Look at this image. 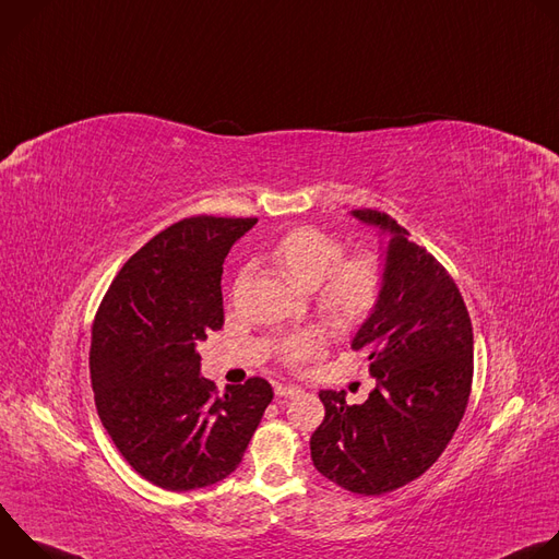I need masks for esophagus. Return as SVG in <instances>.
Segmentation results:
<instances>
[{"instance_id":"1","label":"esophagus","mask_w":559,"mask_h":559,"mask_svg":"<svg viewBox=\"0 0 559 559\" xmlns=\"http://www.w3.org/2000/svg\"><path fill=\"white\" fill-rule=\"evenodd\" d=\"M302 389L300 386H296V384H278L276 386V395L278 397H294V395H298Z\"/></svg>"}]
</instances>
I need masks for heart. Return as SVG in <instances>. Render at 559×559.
<instances>
[{"label": "heart", "mask_w": 559, "mask_h": 559, "mask_svg": "<svg viewBox=\"0 0 559 559\" xmlns=\"http://www.w3.org/2000/svg\"><path fill=\"white\" fill-rule=\"evenodd\" d=\"M278 272L298 289L318 292V305L336 325H356L373 309L382 272L373 257L360 254L347 261L343 248L330 234L298 227L281 236L270 252ZM321 347V336L302 332L283 343V356L298 360Z\"/></svg>", "instance_id": "1"}]
</instances>
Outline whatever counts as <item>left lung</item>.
Wrapping results in <instances>:
<instances>
[{
  "label": "left lung",
  "instance_id": "8db88e82",
  "mask_svg": "<svg viewBox=\"0 0 559 559\" xmlns=\"http://www.w3.org/2000/svg\"><path fill=\"white\" fill-rule=\"evenodd\" d=\"M386 236L373 309L352 338L369 356L376 386L362 405L323 389L325 420L309 440L318 473L334 485L382 496L420 477L453 438L471 391L473 328L447 270L391 216L352 210Z\"/></svg>",
  "mask_w": 559,
  "mask_h": 559
}]
</instances>
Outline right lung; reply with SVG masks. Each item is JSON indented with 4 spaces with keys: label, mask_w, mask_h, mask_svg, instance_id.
Wrapping results in <instances>:
<instances>
[{
    "label": "right lung",
    "mask_w": 559,
    "mask_h": 559,
    "mask_svg": "<svg viewBox=\"0 0 559 559\" xmlns=\"http://www.w3.org/2000/svg\"><path fill=\"white\" fill-rule=\"evenodd\" d=\"M257 221L192 216L166 227L121 267L97 311L91 378L99 418L130 466L162 489L221 483L274 397L263 378L216 393L197 349L223 328V261Z\"/></svg>",
    "instance_id": "add662e5"
}]
</instances>
